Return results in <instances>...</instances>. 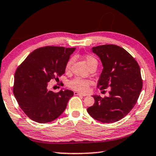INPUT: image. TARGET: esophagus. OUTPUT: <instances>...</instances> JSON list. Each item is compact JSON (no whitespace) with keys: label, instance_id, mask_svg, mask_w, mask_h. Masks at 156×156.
<instances>
[{"label":"esophagus","instance_id":"esophagus-1","mask_svg":"<svg viewBox=\"0 0 156 156\" xmlns=\"http://www.w3.org/2000/svg\"><path fill=\"white\" fill-rule=\"evenodd\" d=\"M74 95H75V96H86V95L83 94H80V93H79V92H77V91H75V92H74Z\"/></svg>","mask_w":156,"mask_h":156}]
</instances>
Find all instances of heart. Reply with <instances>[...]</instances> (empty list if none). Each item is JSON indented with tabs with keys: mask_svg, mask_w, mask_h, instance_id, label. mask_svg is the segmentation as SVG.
Instances as JSON below:
<instances>
[{
	"mask_svg": "<svg viewBox=\"0 0 156 156\" xmlns=\"http://www.w3.org/2000/svg\"><path fill=\"white\" fill-rule=\"evenodd\" d=\"M84 59L89 66V67L92 65H97V60L92 55H85V56H84ZM72 62V58L69 60L67 63V65H66V70L69 71L70 69ZM92 82L90 80H88V79L76 78L69 83V86L76 91L82 92V93H85V92H87L89 91V88Z\"/></svg>",
	"mask_w": 156,
	"mask_h": 156,
	"instance_id": "heart-1",
	"label": "heart"
}]
</instances>
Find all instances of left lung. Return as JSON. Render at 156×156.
Instances as JSON below:
<instances>
[{"label":"left lung","mask_w":156,"mask_h":156,"mask_svg":"<svg viewBox=\"0 0 156 156\" xmlns=\"http://www.w3.org/2000/svg\"><path fill=\"white\" fill-rule=\"evenodd\" d=\"M92 51L101 60L102 73L98 82L101 90L110 87L109 96L94 95L95 103L87 112L103 123L117 122L135 106L142 88L140 69L125 49L115 44L94 47Z\"/></svg>","instance_id":"1"}]
</instances>
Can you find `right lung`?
<instances>
[{"instance_id": "right-lung-1", "label": "right lung", "mask_w": 156, "mask_h": 156, "mask_svg": "<svg viewBox=\"0 0 156 156\" xmlns=\"http://www.w3.org/2000/svg\"><path fill=\"white\" fill-rule=\"evenodd\" d=\"M76 48L47 46L34 50L16 71L13 92L29 118L38 123L56 120L64 112L73 92L47 89L51 80L64 74L70 55Z\"/></svg>"}]
</instances>
